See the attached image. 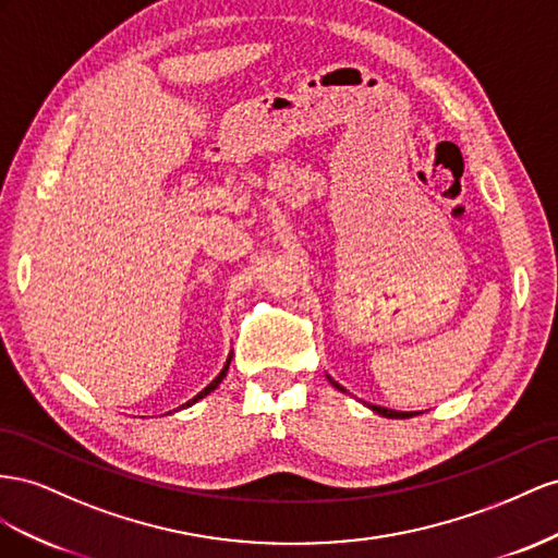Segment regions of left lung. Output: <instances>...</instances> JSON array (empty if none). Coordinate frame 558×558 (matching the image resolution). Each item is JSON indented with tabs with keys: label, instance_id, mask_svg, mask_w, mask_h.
<instances>
[{
	"label": "left lung",
	"instance_id": "1",
	"mask_svg": "<svg viewBox=\"0 0 558 558\" xmlns=\"http://www.w3.org/2000/svg\"><path fill=\"white\" fill-rule=\"evenodd\" d=\"M329 378V376H327ZM329 384L337 388V390H341V392H345L337 380H331L329 378ZM369 409L374 411V413H378V416H386V418H411V416H416V411H392V409H386V407H376V404H369Z\"/></svg>",
	"mask_w": 558,
	"mask_h": 558
}]
</instances>
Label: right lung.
<instances>
[{"instance_id": "right-lung-1", "label": "right lung", "mask_w": 558, "mask_h": 558, "mask_svg": "<svg viewBox=\"0 0 558 558\" xmlns=\"http://www.w3.org/2000/svg\"><path fill=\"white\" fill-rule=\"evenodd\" d=\"M229 364H231V355H229V360H227V364H225V369L219 372V376L213 380V384H210V386H205V388H203V390H201V392L194 397V400H189V402H186V404H182L180 409H186V407H191V404H196L198 400H203L205 395H210V392H213V390H215V388L221 384V380H225V376H227V372H229ZM174 411H178V409H174Z\"/></svg>"}]
</instances>
